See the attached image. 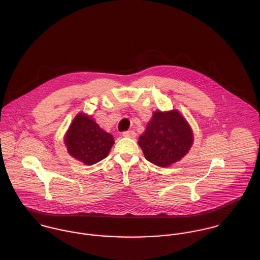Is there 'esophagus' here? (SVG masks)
Returning a JSON list of instances; mask_svg holds the SVG:
<instances>
[{"instance_id": "1", "label": "esophagus", "mask_w": 260, "mask_h": 260, "mask_svg": "<svg viewBox=\"0 0 260 260\" xmlns=\"http://www.w3.org/2000/svg\"><path fill=\"white\" fill-rule=\"evenodd\" d=\"M122 135L124 137H129V138H135L136 137V133L133 131V130H128V131H125L122 133Z\"/></svg>"}]
</instances>
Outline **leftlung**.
Listing matches in <instances>:
<instances>
[{
	"mask_svg": "<svg viewBox=\"0 0 260 260\" xmlns=\"http://www.w3.org/2000/svg\"><path fill=\"white\" fill-rule=\"evenodd\" d=\"M193 142L192 130L177 111H155L138 144L151 164L167 168L179 161Z\"/></svg>",
	"mask_w": 260,
	"mask_h": 260,
	"instance_id": "8db88e82",
	"label": "left lung"
}]
</instances>
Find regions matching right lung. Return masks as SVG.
<instances>
[{"label":"right lung","instance_id":"1","mask_svg":"<svg viewBox=\"0 0 260 260\" xmlns=\"http://www.w3.org/2000/svg\"><path fill=\"white\" fill-rule=\"evenodd\" d=\"M114 143L113 135L103 130L83 112L75 117L64 135L70 155L86 166H92L106 158Z\"/></svg>","mask_w":260,"mask_h":260}]
</instances>
